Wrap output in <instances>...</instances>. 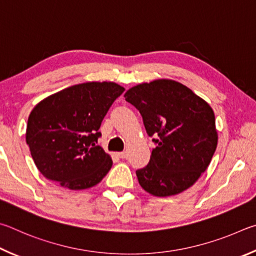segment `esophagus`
Instances as JSON below:
<instances>
[{
    "label": "esophagus",
    "instance_id": "34e87169",
    "mask_svg": "<svg viewBox=\"0 0 256 256\" xmlns=\"http://www.w3.org/2000/svg\"><path fill=\"white\" fill-rule=\"evenodd\" d=\"M116 155L120 158H127V152H120V153H116Z\"/></svg>",
    "mask_w": 256,
    "mask_h": 256
}]
</instances>
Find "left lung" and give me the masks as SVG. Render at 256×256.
Here are the masks:
<instances>
[{"mask_svg":"<svg viewBox=\"0 0 256 256\" xmlns=\"http://www.w3.org/2000/svg\"><path fill=\"white\" fill-rule=\"evenodd\" d=\"M124 98L140 110L148 136L156 137L150 163L136 171L140 186L155 196L189 189L217 148L212 106L186 85L166 78L132 86Z\"/></svg>","mask_w":256,"mask_h":256,"instance_id":"8db88e82","label":"left lung"}]
</instances>
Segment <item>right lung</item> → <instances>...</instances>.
I'll return each mask as SVG.
<instances>
[{"instance_id":"1","label":"right lung","mask_w":256,"mask_h":256,"mask_svg":"<svg viewBox=\"0 0 256 256\" xmlns=\"http://www.w3.org/2000/svg\"><path fill=\"white\" fill-rule=\"evenodd\" d=\"M124 91L114 82L76 84L40 101L30 112L26 142L39 172L70 190L96 186L112 166L98 144L103 118Z\"/></svg>"}]
</instances>
